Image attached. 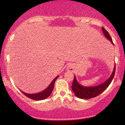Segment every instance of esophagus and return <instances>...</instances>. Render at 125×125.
<instances>
[{"instance_id":"obj_1","label":"esophagus","mask_w":125,"mask_h":125,"mask_svg":"<svg viewBox=\"0 0 125 125\" xmlns=\"http://www.w3.org/2000/svg\"><path fill=\"white\" fill-rule=\"evenodd\" d=\"M69 69L70 70H72V66L71 65L69 66Z\"/></svg>"}]
</instances>
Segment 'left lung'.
Segmentation results:
<instances>
[{"mask_svg": "<svg viewBox=\"0 0 125 125\" xmlns=\"http://www.w3.org/2000/svg\"><path fill=\"white\" fill-rule=\"evenodd\" d=\"M102 33H103L104 36L109 40L111 42V43L113 44L112 39L111 38L110 35L106 30L103 27L102 28ZM115 72V64H114V67L113 71V72L111 76L109 77L108 79L101 84H100L94 86H85L81 85L78 83L77 80L76 76H74V80L72 86V89L74 92V94L78 98L81 99H90L94 97H95L101 94L112 83L113 79L114 74Z\"/></svg>", "mask_w": 125, "mask_h": 125, "instance_id": "1", "label": "left lung"}]
</instances>
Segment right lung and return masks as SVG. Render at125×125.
<instances>
[{"label": "right lung", "instance_id": "add662e5", "mask_svg": "<svg viewBox=\"0 0 125 125\" xmlns=\"http://www.w3.org/2000/svg\"><path fill=\"white\" fill-rule=\"evenodd\" d=\"M59 76H57L56 77L54 78L53 80L51 82V83L49 85V86H48L45 89L42 90V92H39V93L34 94H28L25 93V92L21 91V90H20L21 91L22 93H23L25 95V96L32 99V100L37 101L44 100V99L48 98V97L51 94V93H52V92L53 91V89L54 83H55L56 80L57 79V78L59 77Z\"/></svg>", "mask_w": 125, "mask_h": 125}]
</instances>
